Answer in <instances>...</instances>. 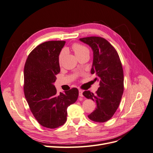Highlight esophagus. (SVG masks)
Segmentation results:
<instances>
[{
    "mask_svg": "<svg viewBox=\"0 0 153 153\" xmlns=\"http://www.w3.org/2000/svg\"><path fill=\"white\" fill-rule=\"evenodd\" d=\"M79 96L81 97L83 96V91L82 89H79Z\"/></svg>",
    "mask_w": 153,
    "mask_h": 153,
    "instance_id": "34e87169",
    "label": "esophagus"
}]
</instances>
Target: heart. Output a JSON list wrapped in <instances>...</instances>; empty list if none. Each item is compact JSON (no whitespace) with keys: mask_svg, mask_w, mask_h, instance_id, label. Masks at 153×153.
<instances>
[{"mask_svg":"<svg viewBox=\"0 0 153 153\" xmlns=\"http://www.w3.org/2000/svg\"><path fill=\"white\" fill-rule=\"evenodd\" d=\"M72 48L78 58L85 56V55H88V56H89L90 50L89 48H88V47H86V46L84 45H82L80 43H74L72 45ZM66 53H67V51L65 48L62 49L61 51V52H60L59 55V57H58V61L60 64L62 62V60L64 57H65Z\"/></svg>","mask_w":153,"mask_h":153,"instance_id":"b5f03b06","label":"heart"}]
</instances>
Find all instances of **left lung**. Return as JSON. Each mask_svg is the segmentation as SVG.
Returning <instances> with one entry per match:
<instances>
[{
  "mask_svg": "<svg viewBox=\"0 0 153 153\" xmlns=\"http://www.w3.org/2000/svg\"><path fill=\"white\" fill-rule=\"evenodd\" d=\"M80 40L89 45L94 58L91 74H96L99 81L95 94L89 91L83 92L85 98L96 103V110L88 115L92 121L104 123L112 117L119 107L124 91V73L118 53L108 41L101 37L91 36Z\"/></svg>",
  "mask_w": 153,
  "mask_h": 153,
  "instance_id": "8db88e82",
  "label": "left lung"
}]
</instances>
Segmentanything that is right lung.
Wrapping results in <instances>:
<instances>
[{"label":"right lung","instance_id":"add662e5","mask_svg":"<svg viewBox=\"0 0 153 153\" xmlns=\"http://www.w3.org/2000/svg\"><path fill=\"white\" fill-rule=\"evenodd\" d=\"M65 43L49 41L37 46L24 66V91L30 110L39 124L50 129L66 123L68 106L78 96L75 87L57 94L53 85L60 72L59 55Z\"/></svg>","mask_w":153,"mask_h":153}]
</instances>
